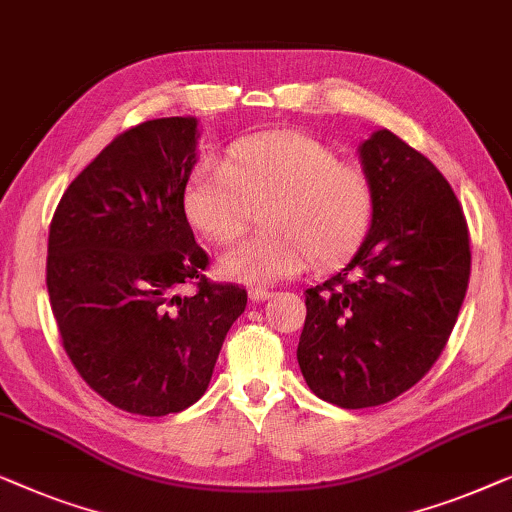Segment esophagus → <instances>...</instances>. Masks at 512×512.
I'll use <instances>...</instances> for the list:
<instances>
[{
  "mask_svg": "<svg viewBox=\"0 0 512 512\" xmlns=\"http://www.w3.org/2000/svg\"><path fill=\"white\" fill-rule=\"evenodd\" d=\"M271 297H273V292L266 290V287H253V290H250V299L253 301H266Z\"/></svg>",
  "mask_w": 512,
  "mask_h": 512,
  "instance_id": "esophagus-1",
  "label": "esophagus"
}]
</instances>
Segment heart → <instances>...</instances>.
<instances>
[{"instance_id":"1","label":"heart","mask_w":512,"mask_h":512,"mask_svg":"<svg viewBox=\"0 0 512 512\" xmlns=\"http://www.w3.org/2000/svg\"><path fill=\"white\" fill-rule=\"evenodd\" d=\"M262 206L269 232L225 250L222 276L266 285L311 262L320 269L341 262L369 227L371 187L327 143L273 132L234 143L227 164L204 162L183 192L187 222L213 241H234Z\"/></svg>"}]
</instances>
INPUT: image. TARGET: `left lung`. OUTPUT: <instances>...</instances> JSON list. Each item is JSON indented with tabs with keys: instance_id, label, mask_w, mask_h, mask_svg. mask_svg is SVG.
<instances>
[{
	"instance_id": "left-lung-1",
	"label": "left lung",
	"mask_w": 512,
	"mask_h": 512,
	"mask_svg": "<svg viewBox=\"0 0 512 512\" xmlns=\"http://www.w3.org/2000/svg\"><path fill=\"white\" fill-rule=\"evenodd\" d=\"M371 229L343 271L306 290L297 359L334 406L397 399L441 357L471 276L469 225L445 176L390 129L359 146Z\"/></svg>"
}]
</instances>
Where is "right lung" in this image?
Returning a JSON list of instances; mask_svg holds the SVG:
<instances>
[{
    "instance_id": "add662e5",
    "label": "right lung",
    "mask_w": 512,
    "mask_h": 512,
    "mask_svg": "<svg viewBox=\"0 0 512 512\" xmlns=\"http://www.w3.org/2000/svg\"><path fill=\"white\" fill-rule=\"evenodd\" d=\"M197 120L141 122L106 146L55 208L46 285L81 378L134 415L181 413L211 383L248 292L204 276L208 255L183 211ZM192 282V298L177 287Z\"/></svg>"
}]
</instances>
